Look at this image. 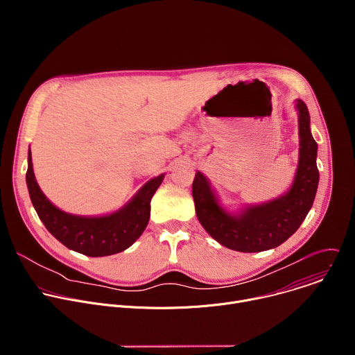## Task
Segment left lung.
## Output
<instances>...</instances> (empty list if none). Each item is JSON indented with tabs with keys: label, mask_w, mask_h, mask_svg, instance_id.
Returning <instances> with one entry per match:
<instances>
[{
	"label": "left lung",
	"mask_w": 355,
	"mask_h": 355,
	"mask_svg": "<svg viewBox=\"0 0 355 355\" xmlns=\"http://www.w3.org/2000/svg\"><path fill=\"white\" fill-rule=\"evenodd\" d=\"M299 129V157L289 189L278 198L230 212L220 205L209 180L196 171L192 196L199 223L222 245L259 252L275 248L288 240L311 211L319 185L316 164L318 143L311 132V116L302 99L295 101Z\"/></svg>",
	"instance_id": "1"
}]
</instances>
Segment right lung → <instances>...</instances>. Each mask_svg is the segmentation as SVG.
I'll use <instances>...</instances> for the list:
<instances>
[{
    "label": "right lung",
    "instance_id": "obj_1",
    "mask_svg": "<svg viewBox=\"0 0 355 355\" xmlns=\"http://www.w3.org/2000/svg\"><path fill=\"white\" fill-rule=\"evenodd\" d=\"M164 180V173L150 178L115 212L81 216L59 209L36 182L31 148L28 151L26 185L32 205L44 227L67 248L88 257H105L130 247L144 232L150 219V200Z\"/></svg>",
    "mask_w": 355,
    "mask_h": 355
}]
</instances>
